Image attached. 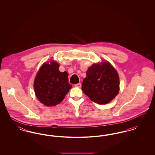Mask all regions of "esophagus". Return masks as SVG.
<instances>
[{"instance_id":"34e87169","label":"esophagus","mask_w":155,"mask_h":155,"mask_svg":"<svg viewBox=\"0 0 155 155\" xmlns=\"http://www.w3.org/2000/svg\"><path fill=\"white\" fill-rule=\"evenodd\" d=\"M75 87H78V88H81V83H78V84H77L74 85Z\"/></svg>"}]
</instances>
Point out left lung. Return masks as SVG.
<instances>
[{
	"mask_svg": "<svg viewBox=\"0 0 155 155\" xmlns=\"http://www.w3.org/2000/svg\"><path fill=\"white\" fill-rule=\"evenodd\" d=\"M82 84V90L93 102L107 104L119 92V77L107 61L95 63L89 67Z\"/></svg>",
	"mask_w": 155,
	"mask_h": 155,
	"instance_id": "1",
	"label": "left lung"
}]
</instances>
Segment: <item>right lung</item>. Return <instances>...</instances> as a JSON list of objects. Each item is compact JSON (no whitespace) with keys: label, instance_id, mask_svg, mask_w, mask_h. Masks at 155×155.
I'll use <instances>...</instances> for the list:
<instances>
[{"label":"right lung","instance_id":"obj_1","mask_svg":"<svg viewBox=\"0 0 155 155\" xmlns=\"http://www.w3.org/2000/svg\"><path fill=\"white\" fill-rule=\"evenodd\" d=\"M43 64L34 82L38 100L47 106L57 105L63 101L72 85L68 83V73L59 70V64L54 61Z\"/></svg>","mask_w":155,"mask_h":155}]
</instances>
